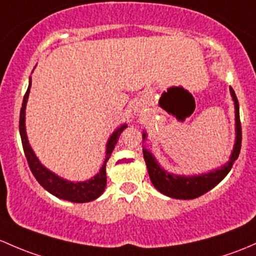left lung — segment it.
Masks as SVG:
<instances>
[{
  "label": "left lung",
  "instance_id": "8db88e82",
  "mask_svg": "<svg viewBox=\"0 0 256 256\" xmlns=\"http://www.w3.org/2000/svg\"><path fill=\"white\" fill-rule=\"evenodd\" d=\"M230 96H232L233 102H234V114H236V141L233 150L230 153V160L223 164L220 168L214 169L208 173L198 174V176H178L166 172L160 166L150 150L144 147V158L146 160L147 170H148L150 179L152 182L153 186L160 192L169 196L173 198H179V200H192V198H198L204 195L211 189H214L218 182L224 179V176L230 173L232 169L233 163L238 158L239 152L242 147V128L240 119H239V104L236 99L234 90L230 87ZM144 142L146 141L147 134H142Z\"/></svg>",
  "mask_w": 256,
  "mask_h": 256
}]
</instances>
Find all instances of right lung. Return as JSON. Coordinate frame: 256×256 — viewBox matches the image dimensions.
Listing matches in <instances>:
<instances>
[{
	"label": "right lung",
	"instance_id": "obj_1",
	"mask_svg": "<svg viewBox=\"0 0 256 256\" xmlns=\"http://www.w3.org/2000/svg\"><path fill=\"white\" fill-rule=\"evenodd\" d=\"M32 87V77H29V86L26 90V96L23 98V103L20 108V134L22 138V144H23L24 154H26V160H28L29 168H30L32 173L36 176L40 185L44 188L46 192L52 194L54 196L62 200L71 201V202L83 204L90 202V201L98 198L104 192L106 186V162L109 160L112 152L115 148V144H118V140L124 130L128 128L126 124L119 126L112 136L109 137L106 142V160H104L103 166L99 169L98 173L96 176L90 178V179L86 180V182H70V180L64 179V178L58 176V174L52 173L49 170L46 166H42L40 160L32 150L30 144H29L28 136H26V102H28L29 92H30Z\"/></svg>",
	"mask_w": 256,
	"mask_h": 256
}]
</instances>
